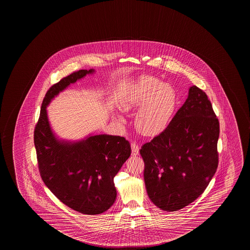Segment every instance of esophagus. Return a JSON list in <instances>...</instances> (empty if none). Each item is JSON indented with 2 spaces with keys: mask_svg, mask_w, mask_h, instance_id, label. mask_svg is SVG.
I'll list each match as a JSON object with an SVG mask.
<instances>
[{
  "mask_svg": "<svg viewBox=\"0 0 250 250\" xmlns=\"http://www.w3.org/2000/svg\"><path fill=\"white\" fill-rule=\"evenodd\" d=\"M131 146L132 155H138L139 152V144L137 143L136 141H132L131 143Z\"/></svg>",
  "mask_w": 250,
  "mask_h": 250,
  "instance_id": "esophagus-1",
  "label": "esophagus"
}]
</instances>
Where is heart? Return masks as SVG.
<instances>
[{"mask_svg": "<svg viewBox=\"0 0 250 250\" xmlns=\"http://www.w3.org/2000/svg\"><path fill=\"white\" fill-rule=\"evenodd\" d=\"M176 103V93L172 86L158 78L143 77L131 86L121 103V108L129 111L139 106L135 116L136 126L144 134L151 135L167 125Z\"/></svg>", "mask_w": 250, "mask_h": 250, "instance_id": "obj_1", "label": "heart"}]
</instances>
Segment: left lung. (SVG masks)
<instances>
[{"label": "left lung", "mask_w": 250, "mask_h": 250, "mask_svg": "<svg viewBox=\"0 0 250 250\" xmlns=\"http://www.w3.org/2000/svg\"><path fill=\"white\" fill-rule=\"evenodd\" d=\"M220 123L206 92L196 85L164 131L144 144V179L153 204L177 211L203 193L219 163Z\"/></svg>", "instance_id": "obj_1"}]
</instances>
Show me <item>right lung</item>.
<instances>
[{"label":"right lung","instance_id":"obj_1","mask_svg":"<svg viewBox=\"0 0 250 250\" xmlns=\"http://www.w3.org/2000/svg\"><path fill=\"white\" fill-rule=\"evenodd\" d=\"M93 71H74L51 86L34 131L42 180L59 201L85 214L103 213L114 203V177L130 157L131 146L120 136H90L78 143L58 140L50 130L46 106L67 86Z\"/></svg>","mask_w":250,"mask_h":250}]
</instances>
